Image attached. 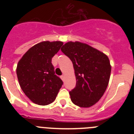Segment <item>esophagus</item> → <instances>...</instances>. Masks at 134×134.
Segmentation results:
<instances>
[{"label":"esophagus","mask_w":134,"mask_h":134,"mask_svg":"<svg viewBox=\"0 0 134 134\" xmlns=\"http://www.w3.org/2000/svg\"><path fill=\"white\" fill-rule=\"evenodd\" d=\"M60 78H61V79L63 80V81H64V79H65V76L64 75H62L61 76H60Z\"/></svg>","instance_id":"1"}]
</instances>
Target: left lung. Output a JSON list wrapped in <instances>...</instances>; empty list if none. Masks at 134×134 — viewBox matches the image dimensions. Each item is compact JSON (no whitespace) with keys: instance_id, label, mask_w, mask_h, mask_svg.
Instances as JSON below:
<instances>
[{"instance_id":"obj_1","label":"left lung","mask_w":134,"mask_h":134,"mask_svg":"<svg viewBox=\"0 0 134 134\" xmlns=\"http://www.w3.org/2000/svg\"><path fill=\"white\" fill-rule=\"evenodd\" d=\"M61 50L74 66L76 85L69 93L72 102L84 108L93 106L102 97L108 86L111 71L108 56L79 41H68Z\"/></svg>"}]
</instances>
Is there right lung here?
<instances>
[{
  "label": "right lung",
  "mask_w": 134,
  "mask_h": 134,
  "mask_svg": "<svg viewBox=\"0 0 134 134\" xmlns=\"http://www.w3.org/2000/svg\"><path fill=\"white\" fill-rule=\"evenodd\" d=\"M62 45L59 41H41L31 47L17 64L20 86L34 103L47 105L54 102L63 85L52 64V58Z\"/></svg>",
  "instance_id": "obj_1"
}]
</instances>
